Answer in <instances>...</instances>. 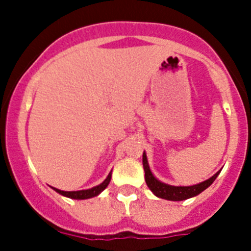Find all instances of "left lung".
Segmentation results:
<instances>
[{"label": "left lung", "mask_w": 251, "mask_h": 251, "mask_svg": "<svg viewBox=\"0 0 251 251\" xmlns=\"http://www.w3.org/2000/svg\"><path fill=\"white\" fill-rule=\"evenodd\" d=\"M143 168H145V178L146 183L150 187L151 191L156 195L157 197H161V199H165V200L170 201H182L187 200V199H191V197L197 196L199 194L206 190L208 186L214 182L216 177L219 176L220 171L216 172L212 177H210L208 179L203 181V182L197 183L194 186H171L167 183H163L161 181L153 176L152 171L150 170V166H148L147 156H146V152H143Z\"/></svg>", "instance_id": "left-lung-1"}]
</instances>
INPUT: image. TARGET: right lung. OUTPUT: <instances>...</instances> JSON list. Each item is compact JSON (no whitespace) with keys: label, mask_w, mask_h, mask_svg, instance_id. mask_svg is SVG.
<instances>
[{"label":"right lung","mask_w":251,"mask_h":251,"mask_svg":"<svg viewBox=\"0 0 251 251\" xmlns=\"http://www.w3.org/2000/svg\"><path fill=\"white\" fill-rule=\"evenodd\" d=\"M110 178H112V172L108 175V177L104 179L100 185L95 186V187L92 188H88V190H80V191H61V190H57V188H54V190L57 194L69 197V199H74V200H86V199H92V197L98 196L101 191H104L106 188V186L109 185Z\"/></svg>","instance_id":"right-lung-1"}]
</instances>
